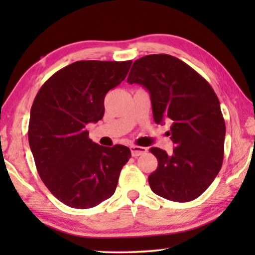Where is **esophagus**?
I'll return each mask as SVG.
<instances>
[{
    "instance_id": "1",
    "label": "esophagus",
    "mask_w": 255,
    "mask_h": 255,
    "mask_svg": "<svg viewBox=\"0 0 255 255\" xmlns=\"http://www.w3.org/2000/svg\"><path fill=\"white\" fill-rule=\"evenodd\" d=\"M130 152H131V155L133 157H137V156H139V155H143L147 152V148L141 147V146L132 145V146H130Z\"/></svg>"
}]
</instances>
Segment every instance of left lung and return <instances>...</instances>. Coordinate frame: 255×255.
Returning <instances> with one entry per match:
<instances>
[{"label": "left lung", "mask_w": 255, "mask_h": 255, "mask_svg": "<svg viewBox=\"0 0 255 255\" xmlns=\"http://www.w3.org/2000/svg\"><path fill=\"white\" fill-rule=\"evenodd\" d=\"M129 84L148 90L156 124L170 120L173 153L152 147L157 169L148 176L154 193L176 202L195 200L219 173L224 158L225 120L210 84L174 56L154 54L133 62Z\"/></svg>", "instance_id": "obj_1"}]
</instances>
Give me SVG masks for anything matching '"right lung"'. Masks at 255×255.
<instances>
[{
    "instance_id": "add662e5",
    "label": "right lung",
    "mask_w": 255,
    "mask_h": 255,
    "mask_svg": "<svg viewBox=\"0 0 255 255\" xmlns=\"http://www.w3.org/2000/svg\"><path fill=\"white\" fill-rule=\"evenodd\" d=\"M131 60H79L56 72L34 98L28 138L40 179L59 201L88 209L114 195L130 158L127 146L105 147L86 125L105 114V98L127 76Z\"/></svg>"
}]
</instances>
